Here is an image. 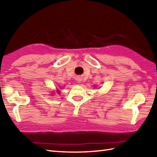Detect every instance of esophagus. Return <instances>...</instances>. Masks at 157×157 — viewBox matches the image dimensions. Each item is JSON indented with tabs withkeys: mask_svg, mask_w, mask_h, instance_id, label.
Instances as JSON below:
<instances>
[{
	"mask_svg": "<svg viewBox=\"0 0 157 157\" xmlns=\"http://www.w3.org/2000/svg\"><path fill=\"white\" fill-rule=\"evenodd\" d=\"M79 81H80V80H78V82H79Z\"/></svg>",
	"mask_w": 157,
	"mask_h": 157,
	"instance_id": "1",
	"label": "esophagus"
}]
</instances>
